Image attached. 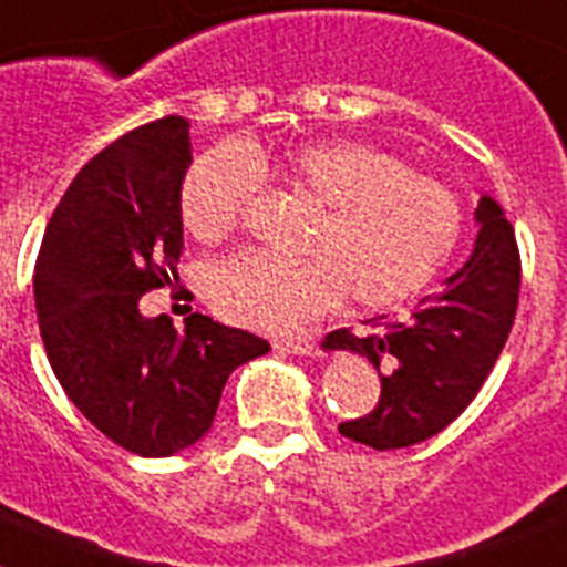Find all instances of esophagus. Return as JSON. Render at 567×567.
Returning a JSON list of instances; mask_svg holds the SVG:
<instances>
[{"mask_svg": "<svg viewBox=\"0 0 567 567\" xmlns=\"http://www.w3.org/2000/svg\"><path fill=\"white\" fill-rule=\"evenodd\" d=\"M274 346L279 351H285V354H317V351H320V346H317V340H313L311 334L279 337V340H276Z\"/></svg>", "mask_w": 567, "mask_h": 567, "instance_id": "obj_1", "label": "esophagus"}]
</instances>
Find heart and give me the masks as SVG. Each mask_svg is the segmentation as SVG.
<instances>
[{
	"label": "heart",
	"instance_id": "obj_1",
	"mask_svg": "<svg viewBox=\"0 0 567 567\" xmlns=\"http://www.w3.org/2000/svg\"><path fill=\"white\" fill-rule=\"evenodd\" d=\"M259 175L313 204L299 254H236L216 261L207 297L218 317L285 331L342 299L389 308L435 279L461 236V207L444 184L357 141H317L268 155L216 146L181 184V218L195 239L230 236L259 189Z\"/></svg>",
	"mask_w": 567,
	"mask_h": 567
}]
</instances>
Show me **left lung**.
<instances>
[{"label":"left lung","mask_w":567,"mask_h":567,"mask_svg":"<svg viewBox=\"0 0 567 567\" xmlns=\"http://www.w3.org/2000/svg\"><path fill=\"white\" fill-rule=\"evenodd\" d=\"M478 236L470 259L403 320L378 331H331L322 349L354 351L380 374V401L340 432L372 450L421 444L450 426L484 386L502 354L518 306L516 236L489 195L475 207ZM383 320V317H380Z\"/></svg>","instance_id":"obj_1"}]
</instances>
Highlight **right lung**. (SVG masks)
<instances>
[{
    "label": "right lung",
    "instance_id": "right-lung-1",
    "mask_svg": "<svg viewBox=\"0 0 567 567\" xmlns=\"http://www.w3.org/2000/svg\"><path fill=\"white\" fill-rule=\"evenodd\" d=\"M189 164V123L175 114L117 137L71 181L33 268L60 386L103 435L144 458L204 437L233 369L270 351L268 340L204 313L175 331L166 313L137 308L175 276Z\"/></svg>",
    "mask_w": 567,
    "mask_h": 567
}]
</instances>
